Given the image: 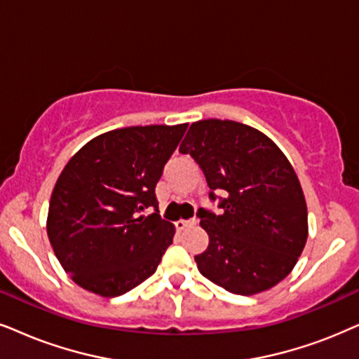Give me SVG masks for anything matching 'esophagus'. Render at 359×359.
I'll use <instances>...</instances> for the list:
<instances>
[{
    "label": "esophagus",
    "instance_id": "34e87169",
    "mask_svg": "<svg viewBox=\"0 0 359 359\" xmlns=\"http://www.w3.org/2000/svg\"><path fill=\"white\" fill-rule=\"evenodd\" d=\"M195 225V220H177L175 222V229L177 230H185L187 226Z\"/></svg>",
    "mask_w": 359,
    "mask_h": 359
}]
</instances>
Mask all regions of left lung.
I'll list each match as a JSON object with an SVG mask.
<instances>
[{"instance_id": "left-lung-1", "label": "left lung", "mask_w": 359, "mask_h": 359, "mask_svg": "<svg viewBox=\"0 0 359 359\" xmlns=\"http://www.w3.org/2000/svg\"><path fill=\"white\" fill-rule=\"evenodd\" d=\"M179 152L192 156L210 201L219 198L220 213L197 212L208 233L207 250L195 255L198 271L243 297L280 283L308 238L305 195L285 154L260 130L220 119L194 122Z\"/></svg>"}]
</instances>
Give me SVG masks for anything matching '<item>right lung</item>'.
Here are the masks:
<instances>
[{
  "label": "right lung",
  "instance_id": "add662e5",
  "mask_svg": "<svg viewBox=\"0 0 359 359\" xmlns=\"http://www.w3.org/2000/svg\"><path fill=\"white\" fill-rule=\"evenodd\" d=\"M187 124L135 126L89 140L51 194L48 237L88 292L112 298L156 273L175 229L158 215L156 185ZM154 208L146 217L142 212Z\"/></svg>",
  "mask_w": 359,
  "mask_h": 359
}]
</instances>
